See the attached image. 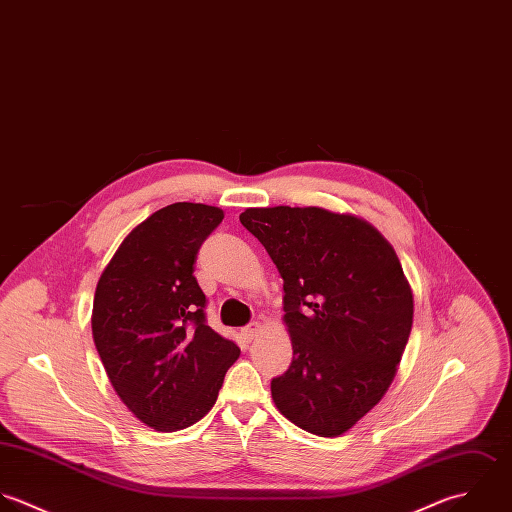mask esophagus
Returning a JSON list of instances; mask_svg holds the SVG:
<instances>
[{"mask_svg": "<svg viewBox=\"0 0 512 512\" xmlns=\"http://www.w3.org/2000/svg\"><path fill=\"white\" fill-rule=\"evenodd\" d=\"M258 334H260V324H258V322H252V324H248L246 328H242V336H244V340H256V338H258Z\"/></svg>", "mask_w": 512, "mask_h": 512, "instance_id": "obj_1", "label": "esophagus"}]
</instances>
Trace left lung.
I'll return each instance as SVG.
<instances>
[{
  "instance_id": "left-lung-1",
  "label": "left lung",
  "mask_w": 512,
  "mask_h": 512,
  "mask_svg": "<svg viewBox=\"0 0 512 512\" xmlns=\"http://www.w3.org/2000/svg\"><path fill=\"white\" fill-rule=\"evenodd\" d=\"M284 280L294 357L272 379L294 425L338 437L391 385L413 326V296L391 244L367 222L324 208L240 214Z\"/></svg>"
}]
</instances>
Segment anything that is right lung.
<instances>
[{"label":"right lung","instance_id":"obj_1","mask_svg":"<svg viewBox=\"0 0 512 512\" xmlns=\"http://www.w3.org/2000/svg\"><path fill=\"white\" fill-rule=\"evenodd\" d=\"M216 206L174 202L141 222L103 270L93 340L121 401L145 425L178 431L216 403L240 349L206 324L194 278L202 242L222 222Z\"/></svg>","mask_w":512,"mask_h":512}]
</instances>
